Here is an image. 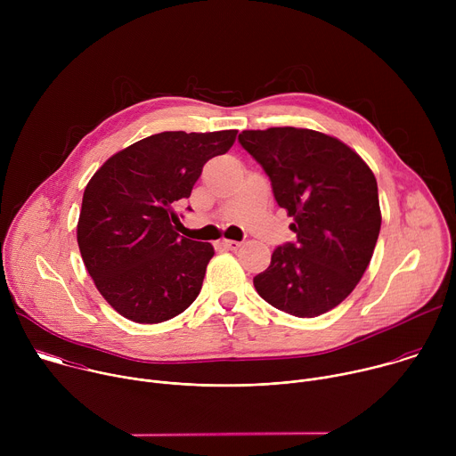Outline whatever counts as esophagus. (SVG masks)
Instances as JSON below:
<instances>
[{
  "label": "esophagus",
  "mask_w": 456,
  "mask_h": 456,
  "mask_svg": "<svg viewBox=\"0 0 456 456\" xmlns=\"http://www.w3.org/2000/svg\"><path fill=\"white\" fill-rule=\"evenodd\" d=\"M241 243L240 241H234V240H220L218 241V247L225 248V250H236Z\"/></svg>",
  "instance_id": "esophagus-1"
}]
</instances>
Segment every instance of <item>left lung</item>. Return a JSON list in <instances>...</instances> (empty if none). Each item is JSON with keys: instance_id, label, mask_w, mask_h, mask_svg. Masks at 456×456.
<instances>
[{"instance_id": "left-lung-1", "label": "left lung", "mask_w": 456, "mask_h": 456, "mask_svg": "<svg viewBox=\"0 0 456 456\" xmlns=\"http://www.w3.org/2000/svg\"><path fill=\"white\" fill-rule=\"evenodd\" d=\"M294 218L296 241L274 248L254 276L257 294L296 317L338 306L362 278L380 231L377 180L341 141L314 129L269 127L238 135Z\"/></svg>"}]
</instances>
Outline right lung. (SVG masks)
<instances>
[{"label": "right lung", "mask_w": 456, "mask_h": 456, "mask_svg": "<svg viewBox=\"0 0 456 456\" xmlns=\"http://www.w3.org/2000/svg\"><path fill=\"white\" fill-rule=\"evenodd\" d=\"M236 134L162 132L108 159L88 182L79 250L97 290L126 319L162 322L200 294L215 248L176 232L175 208Z\"/></svg>", "instance_id": "obj_1"}]
</instances>
